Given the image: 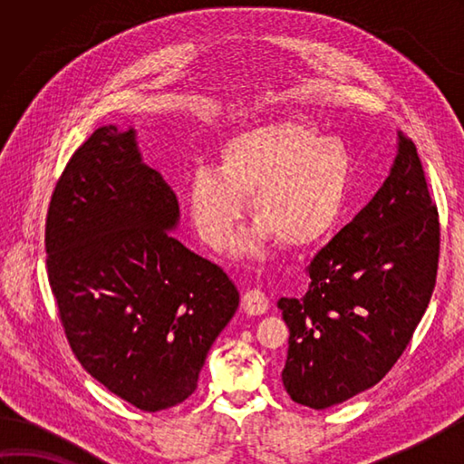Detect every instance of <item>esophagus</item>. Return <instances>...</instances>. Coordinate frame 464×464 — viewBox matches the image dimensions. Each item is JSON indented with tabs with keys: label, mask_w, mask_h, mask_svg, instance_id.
<instances>
[{
	"label": "esophagus",
	"mask_w": 464,
	"mask_h": 464,
	"mask_svg": "<svg viewBox=\"0 0 464 464\" xmlns=\"http://www.w3.org/2000/svg\"><path fill=\"white\" fill-rule=\"evenodd\" d=\"M241 307L247 314H263L269 309V299L261 289H247L241 299Z\"/></svg>",
	"instance_id": "1"
}]
</instances>
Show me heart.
I'll return each mask as SVG.
<instances>
[{
  "mask_svg": "<svg viewBox=\"0 0 464 464\" xmlns=\"http://www.w3.org/2000/svg\"><path fill=\"white\" fill-rule=\"evenodd\" d=\"M351 179L347 143L283 117L231 133L217 153V169L195 167L187 179V211L199 239L221 251L251 197L257 227L237 253L255 255L269 235L283 247L299 249L323 239L339 221Z\"/></svg>",
  "mask_w": 464,
  "mask_h": 464,
  "instance_id": "1",
  "label": "heart"
}]
</instances>
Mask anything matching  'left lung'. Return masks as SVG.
<instances>
[{"mask_svg":"<svg viewBox=\"0 0 464 464\" xmlns=\"http://www.w3.org/2000/svg\"><path fill=\"white\" fill-rule=\"evenodd\" d=\"M439 211L417 147L399 153L377 195L307 267L301 299H279L289 327L285 391L329 409L374 387L412 339L437 283Z\"/></svg>","mask_w":464,"mask_h":464,"instance_id":"left-lung-1","label":"left lung"}]
</instances>
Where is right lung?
Segmentation results:
<instances>
[{
	"label": "right lung",
	"instance_id": "right-lung-1",
	"mask_svg": "<svg viewBox=\"0 0 464 464\" xmlns=\"http://www.w3.org/2000/svg\"><path fill=\"white\" fill-rule=\"evenodd\" d=\"M171 187L141 163L135 131L100 127L59 177L45 219L47 279L82 367L157 412L197 389L213 341L239 307L221 267L169 233Z\"/></svg>",
	"mask_w": 464,
	"mask_h": 464
}]
</instances>
